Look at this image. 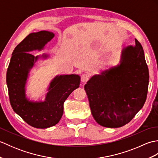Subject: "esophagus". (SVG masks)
Listing matches in <instances>:
<instances>
[{"label": "esophagus", "instance_id": "1", "mask_svg": "<svg viewBox=\"0 0 158 158\" xmlns=\"http://www.w3.org/2000/svg\"><path fill=\"white\" fill-rule=\"evenodd\" d=\"M89 75H88V74L87 73H83L81 75V81L83 82V83H85L89 79Z\"/></svg>", "mask_w": 158, "mask_h": 158}]
</instances>
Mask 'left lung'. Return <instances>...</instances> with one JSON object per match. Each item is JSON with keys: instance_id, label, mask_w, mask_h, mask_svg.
Masks as SVG:
<instances>
[{"instance_id": "1", "label": "left lung", "mask_w": 158, "mask_h": 158, "mask_svg": "<svg viewBox=\"0 0 158 158\" xmlns=\"http://www.w3.org/2000/svg\"><path fill=\"white\" fill-rule=\"evenodd\" d=\"M149 70L142 45L122 49L119 64L92 76L84 86L94 119L100 126L119 127L132 119L147 98Z\"/></svg>"}]
</instances>
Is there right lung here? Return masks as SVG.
<instances>
[{
	"label": "right lung",
	"instance_id": "add662e5",
	"mask_svg": "<svg viewBox=\"0 0 158 158\" xmlns=\"http://www.w3.org/2000/svg\"><path fill=\"white\" fill-rule=\"evenodd\" d=\"M52 32L42 31L29 34L16 46L6 72V85L12 109L25 122L36 128H48L56 125L64 112V102L80 85L75 74L57 75L50 82L44 101L27 98L26 85L29 73L39 59H47V53L35 56L31 52L41 51L54 37Z\"/></svg>",
	"mask_w": 158,
	"mask_h": 158
}]
</instances>
